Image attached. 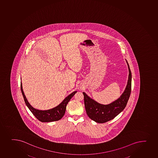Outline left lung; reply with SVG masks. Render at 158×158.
<instances>
[{"label": "left lung", "mask_w": 158, "mask_h": 158, "mask_svg": "<svg viewBox=\"0 0 158 158\" xmlns=\"http://www.w3.org/2000/svg\"><path fill=\"white\" fill-rule=\"evenodd\" d=\"M126 62L129 70L128 81L125 91L118 99L109 105H102L83 93L87 114L97 123H105L112 120L124 109L127 105L131 93V73L128 62Z\"/></svg>", "instance_id": "obj_1"}]
</instances>
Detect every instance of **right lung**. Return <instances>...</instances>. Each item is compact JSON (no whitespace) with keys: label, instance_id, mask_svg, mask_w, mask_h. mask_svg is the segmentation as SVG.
<instances>
[{"label":"right lung","instance_id":"right-lung-1","mask_svg":"<svg viewBox=\"0 0 158 158\" xmlns=\"http://www.w3.org/2000/svg\"><path fill=\"white\" fill-rule=\"evenodd\" d=\"M21 90L22 94L23 97L25 104L30 109V111L33 113V114L36 118L37 119L42 122H50L56 121L60 120L64 115L67 104L71 99L72 97H73L77 92L76 91H74L70 95H69L68 96L65 98L63 102H62L60 105H58L56 107L50 110L42 111V110H37L36 109H34L30 105V103H28L22 89L21 83Z\"/></svg>","mask_w":158,"mask_h":158}]
</instances>
